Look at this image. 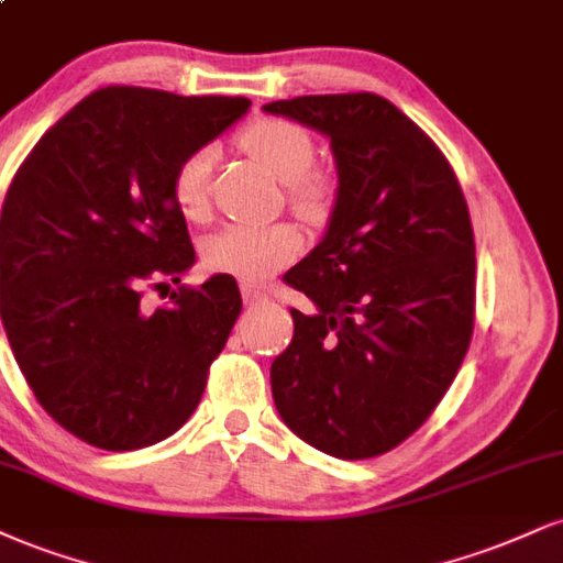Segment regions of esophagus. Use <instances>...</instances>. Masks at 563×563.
<instances>
[{
    "instance_id": "1",
    "label": "esophagus",
    "mask_w": 563,
    "mask_h": 563,
    "mask_svg": "<svg viewBox=\"0 0 563 563\" xmlns=\"http://www.w3.org/2000/svg\"><path fill=\"white\" fill-rule=\"evenodd\" d=\"M241 296H243V301H246V303H260V301L267 299V294H264L262 288L252 286V283H241Z\"/></svg>"
}]
</instances>
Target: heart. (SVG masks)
<instances>
[{"instance_id":"obj_1","label":"heart","mask_w":563,"mask_h":563,"mask_svg":"<svg viewBox=\"0 0 563 563\" xmlns=\"http://www.w3.org/2000/svg\"><path fill=\"white\" fill-rule=\"evenodd\" d=\"M241 146L267 173L286 183L288 201L303 217H322L330 207V183L311 173L314 141L301 125L280 118L254 120L241 133ZM214 148L188 152L173 173V201L186 220H205L212 201ZM301 252V239L290 225L246 228L230 225L212 235L205 246V262L214 273L243 283H264L288 267Z\"/></svg>"}]
</instances>
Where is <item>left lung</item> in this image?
Instances as JSON below:
<instances>
[{
  "mask_svg": "<svg viewBox=\"0 0 563 563\" xmlns=\"http://www.w3.org/2000/svg\"><path fill=\"white\" fill-rule=\"evenodd\" d=\"M330 139L338 188L328 230L283 280L294 341L273 362L277 415L317 451L369 459L432 415L475 328V233L438 146L377 93L269 101Z\"/></svg>",
  "mask_w": 563,
  "mask_h": 563,
  "instance_id": "obj_1",
  "label": "left lung"
}]
</instances>
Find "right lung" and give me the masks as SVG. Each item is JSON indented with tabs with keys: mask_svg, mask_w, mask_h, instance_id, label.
<instances>
[{
	"mask_svg": "<svg viewBox=\"0 0 563 563\" xmlns=\"http://www.w3.org/2000/svg\"><path fill=\"white\" fill-rule=\"evenodd\" d=\"M243 97L93 91L23 162L0 217V314L46 415L104 451L170 438L241 314L230 275L141 309L194 267L173 173L249 112Z\"/></svg>",
	"mask_w": 563,
	"mask_h": 563,
	"instance_id": "add662e5",
	"label": "right lung"
}]
</instances>
